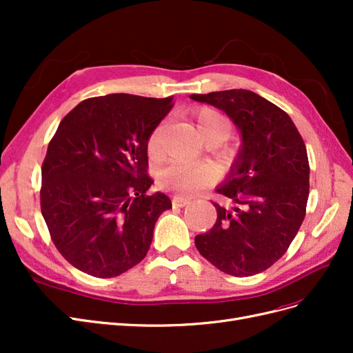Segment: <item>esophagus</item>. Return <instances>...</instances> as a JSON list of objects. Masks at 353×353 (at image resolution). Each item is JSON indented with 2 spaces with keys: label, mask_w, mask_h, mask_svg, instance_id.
I'll return each mask as SVG.
<instances>
[{
  "label": "esophagus",
  "mask_w": 353,
  "mask_h": 353,
  "mask_svg": "<svg viewBox=\"0 0 353 353\" xmlns=\"http://www.w3.org/2000/svg\"><path fill=\"white\" fill-rule=\"evenodd\" d=\"M172 205L176 206V208H184L187 205H190V200L185 199V197H179V196H175L172 199Z\"/></svg>",
  "instance_id": "esophagus-1"
}]
</instances>
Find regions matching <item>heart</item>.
<instances>
[{
    "mask_svg": "<svg viewBox=\"0 0 353 353\" xmlns=\"http://www.w3.org/2000/svg\"><path fill=\"white\" fill-rule=\"evenodd\" d=\"M200 134L209 143L225 141L231 134V122L225 114L210 108H200L194 113ZM160 131L157 126L147 140V152L152 157L162 153L160 145ZM216 178V170L205 162H172L166 165L157 175L159 185L175 191L181 196H193L203 187L209 185Z\"/></svg>",
    "mask_w": 353,
    "mask_h": 353,
    "instance_id": "obj_1",
    "label": "heart"
}]
</instances>
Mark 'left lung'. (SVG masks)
I'll list each match as a JSON object with an SVG mask.
<instances>
[{"label": "left lung", "instance_id": "8db88e82", "mask_svg": "<svg viewBox=\"0 0 353 353\" xmlns=\"http://www.w3.org/2000/svg\"><path fill=\"white\" fill-rule=\"evenodd\" d=\"M190 99L225 112L241 134L236 162L216 188L232 205L213 203L216 222L196 236V248L222 272L259 274L287 252L305 219L306 145L290 116L253 91L227 90Z\"/></svg>", "mask_w": 353, "mask_h": 353}]
</instances>
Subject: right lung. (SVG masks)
<instances>
[{"instance_id":"right-lung-1","label":"right lung","mask_w":353,"mask_h":353,"mask_svg":"<svg viewBox=\"0 0 353 353\" xmlns=\"http://www.w3.org/2000/svg\"><path fill=\"white\" fill-rule=\"evenodd\" d=\"M172 105L174 97L109 94L61 119L41 169V212L74 268L110 279L145 258L156 221L172 208L166 194H147V140Z\"/></svg>"}]
</instances>
